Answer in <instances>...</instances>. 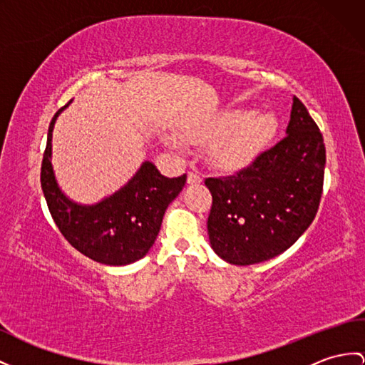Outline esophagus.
<instances>
[{
    "instance_id": "1",
    "label": "esophagus",
    "mask_w": 365,
    "mask_h": 365,
    "mask_svg": "<svg viewBox=\"0 0 365 365\" xmlns=\"http://www.w3.org/2000/svg\"><path fill=\"white\" fill-rule=\"evenodd\" d=\"M187 182H189V184H198V182H201V176H200L198 173L189 172V175H187Z\"/></svg>"
}]
</instances>
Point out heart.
Instances as JSON below:
<instances>
[{"label":"heart","mask_w":365,"mask_h":365,"mask_svg":"<svg viewBox=\"0 0 365 365\" xmlns=\"http://www.w3.org/2000/svg\"><path fill=\"white\" fill-rule=\"evenodd\" d=\"M279 122L272 113H254L247 108H229L212 115L187 131L192 144L210 146L213 164L223 170H240L250 165L269 144ZM167 144L180 148L175 138Z\"/></svg>","instance_id":"b5f03b06"}]
</instances>
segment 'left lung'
Wrapping results in <instances>:
<instances>
[{
    "instance_id": "obj_1",
    "label": "left lung",
    "mask_w": 365,
    "mask_h": 365,
    "mask_svg": "<svg viewBox=\"0 0 365 365\" xmlns=\"http://www.w3.org/2000/svg\"><path fill=\"white\" fill-rule=\"evenodd\" d=\"M325 144L305 105L292 97L287 138L235 175L206 178L212 250L230 264L287 251L313 223L324 187Z\"/></svg>"
}]
</instances>
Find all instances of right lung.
<instances>
[{
  "label": "right lung",
  "instance_id": "obj_1",
  "mask_svg": "<svg viewBox=\"0 0 365 365\" xmlns=\"http://www.w3.org/2000/svg\"><path fill=\"white\" fill-rule=\"evenodd\" d=\"M68 105L49 123L41 163V189L52 220L69 245L91 260L110 266L135 263L153 246L168 204L180 195L187 176L167 178L145 161L123 187L102 201L85 206L69 200L60 190L51 163L52 130Z\"/></svg>",
  "mask_w": 365,
  "mask_h": 365
}]
</instances>
